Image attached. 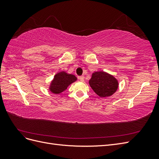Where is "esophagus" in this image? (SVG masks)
I'll use <instances>...</instances> for the list:
<instances>
[{
  "instance_id": "obj_1",
  "label": "esophagus",
  "mask_w": 159,
  "mask_h": 159,
  "mask_svg": "<svg viewBox=\"0 0 159 159\" xmlns=\"http://www.w3.org/2000/svg\"><path fill=\"white\" fill-rule=\"evenodd\" d=\"M78 79H79L81 81H84V76H83V75L79 76V77H78Z\"/></svg>"
}]
</instances>
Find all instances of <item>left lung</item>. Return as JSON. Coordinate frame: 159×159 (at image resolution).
<instances>
[{
    "instance_id": "obj_1",
    "label": "left lung",
    "mask_w": 159,
    "mask_h": 159,
    "mask_svg": "<svg viewBox=\"0 0 159 159\" xmlns=\"http://www.w3.org/2000/svg\"><path fill=\"white\" fill-rule=\"evenodd\" d=\"M89 83L95 92L102 98L113 95L118 88L117 80L104 71L93 73Z\"/></svg>"
}]
</instances>
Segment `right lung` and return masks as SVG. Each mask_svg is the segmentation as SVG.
Wrapping results in <instances>:
<instances>
[{"mask_svg":"<svg viewBox=\"0 0 159 159\" xmlns=\"http://www.w3.org/2000/svg\"><path fill=\"white\" fill-rule=\"evenodd\" d=\"M76 80V77L74 75L68 74L64 71L60 72L55 75L50 86V90L54 93L58 94L64 91L69 85L74 82Z\"/></svg>","mask_w":159,"mask_h":159,"instance_id":"obj_1","label":"right lung"}]
</instances>
